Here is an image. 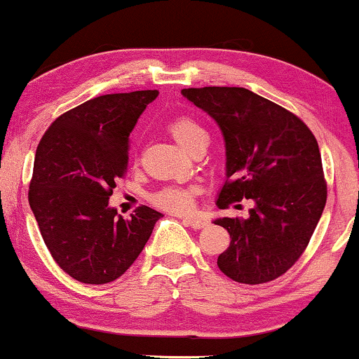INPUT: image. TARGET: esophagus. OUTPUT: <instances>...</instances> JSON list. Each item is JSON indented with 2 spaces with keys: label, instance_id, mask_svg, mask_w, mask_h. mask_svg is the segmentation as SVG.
I'll list each match as a JSON object with an SVG mask.
<instances>
[{
  "label": "esophagus",
  "instance_id": "1",
  "mask_svg": "<svg viewBox=\"0 0 359 359\" xmlns=\"http://www.w3.org/2000/svg\"><path fill=\"white\" fill-rule=\"evenodd\" d=\"M183 221L188 224V226H191L193 229H201L208 224L206 218H203V216H188V218H183Z\"/></svg>",
  "mask_w": 359,
  "mask_h": 359
}]
</instances>
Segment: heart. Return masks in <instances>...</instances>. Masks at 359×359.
Here are the masks:
<instances>
[{
    "instance_id": "b5f03b06",
    "label": "heart",
    "mask_w": 359,
    "mask_h": 359,
    "mask_svg": "<svg viewBox=\"0 0 359 359\" xmlns=\"http://www.w3.org/2000/svg\"><path fill=\"white\" fill-rule=\"evenodd\" d=\"M168 131L175 138L176 143L183 146L187 151L194 148L196 144L208 141V135L200 123L194 121L189 116H178L168 123ZM153 203L158 208L171 211V213H188L193 210V191L188 188L171 187L158 191L153 196Z\"/></svg>"
}]
</instances>
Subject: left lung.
I'll return each mask as SVG.
<instances>
[{"mask_svg":"<svg viewBox=\"0 0 359 359\" xmlns=\"http://www.w3.org/2000/svg\"><path fill=\"white\" fill-rule=\"evenodd\" d=\"M218 123L226 148L221 210L251 200L246 218H218L229 246L218 268L233 281L261 285L285 274L306 250L326 205L321 153L296 114L246 88L181 90Z\"/></svg>","mask_w":359,"mask_h":359,"instance_id":"left-lung-1","label":"left lung"}]
</instances>
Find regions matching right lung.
<instances>
[{
	"mask_svg": "<svg viewBox=\"0 0 359 359\" xmlns=\"http://www.w3.org/2000/svg\"><path fill=\"white\" fill-rule=\"evenodd\" d=\"M156 90L93 98L56 118L34 156L28 200L44 245L76 281L104 285L138 258L161 213L123 218L109 196L128 168L130 133Z\"/></svg>",
	"mask_w": 359,
	"mask_h": 359,
	"instance_id": "obj_1",
	"label": "right lung"
}]
</instances>
